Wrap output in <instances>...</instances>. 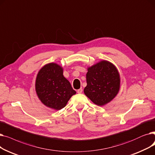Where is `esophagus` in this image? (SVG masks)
<instances>
[{
	"instance_id": "1",
	"label": "esophagus",
	"mask_w": 155,
	"mask_h": 155,
	"mask_svg": "<svg viewBox=\"0 0 155 155\" xmlns=\"http://www.w3.org/2000/svg\"><path fill=\"white\" fill-rule=\"evenodd\" d=\"M82 91H83V89H82V88H80V89L78 90L77 93H81Z\"/></svg>"
}]
</instances>
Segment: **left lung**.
<instances>
[{
  "label": "left lung",
  "mask_w": 155,
  "mask_h": 155,
  "mask_svg": "<svg viewBox=\"0 0 155 155\" xmlns=\"http://www.w3.org/2000/svg\"><path fill=\"white\" fill-rule=\"evenodd\" d=\"M87 71L84 94L96 105L108 104L119 91L120 76L117 68L112 63L103 61Z\"/></svg>",
  "instance_id": "left-lung-1"
}]
</instances>
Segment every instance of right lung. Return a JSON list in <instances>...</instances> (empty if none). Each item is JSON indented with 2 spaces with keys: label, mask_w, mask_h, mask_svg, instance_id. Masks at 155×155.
<instances>
[{
  "label": "right lung",
  "mask_w": 155,
  "mask_h": 155,
  "mask_svg": "<svg viewBox=\"0 0 155 155\" xmlns=\"http://www.w3.org/2000/svg\"><path fill=\"white\" fill-rule=\"evenodd\" d=\"M36 93L43 104L55 110L64 108L72 95L76 93L68 79L63 76V69L55 63L45 65L36 77Z\"/></svg>",
  "instance_id": "1"
}]
</instances>
